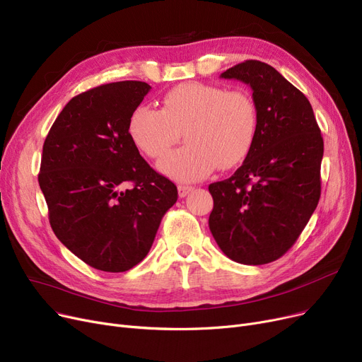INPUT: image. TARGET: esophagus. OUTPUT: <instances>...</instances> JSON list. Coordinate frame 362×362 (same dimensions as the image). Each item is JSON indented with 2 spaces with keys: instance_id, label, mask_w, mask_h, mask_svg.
Masks as SVG:
<instances>
[{
  "instance_id": "34e87169",
  "label": "esophagus",
  "mask_w": 362,
  "mask_h": 362,
  "mask_svg": "<svg viewBox=\"0 0 362 362\" xmlns=\"http://www.w3.org/2000/svg\"><path fill=\"white\" fill-rule=\"evenodd\" d=\"M193 192V187L192 185H178V196L180 197H185L188 193Z\"/></svg>"
}]
</instances>
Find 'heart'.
I'll list each match as a JSON object with an SVG mask.
<instances>
[{
    "instance_id": "obj_1",
    "label": "heart",
    "mask_w": 362,
    "mask_h": 362,
    "mask_svg": "<svg viewBox=\"0 0 362 362\" xmlns=\"http://www.w3.org/2000/svg\"><path fill=\"white\" fill-rule=\"evenodd\" d=\"M181 132L187 146L159 163L165 175L197 181L215 168L231 169L247 158L255 144L256 105L245 91L190 81L166 91L160 110L139 106L128 119L131 141L151 159L165 156Z\"/></svg>"
}]
</instances>
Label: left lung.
Returning a JSON list of instances; mask_svg holds the SVG:
<instances>
[{"label":"left lung","mask_w":362,"mask_h":362,"mask_svg":"<svg viewBox=\"0 0 362 362\" xmlns=\"http://www.w3.org/2000/svg\"><path fill=\"white\" fill-rule=\"evenodd\" d=\"M221 78L250 85L257 134L234 175L209 185V228L230 259L264 265L296 243L317 208L324 141L311 103L272 66L246 60Z\"/></svg>","instance_id":"obj_1"}]
</instances>
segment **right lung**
I'll list each match as a JSON object with an SVG mask.
<instances>
[{"label":"right lung","instance_id":"1","mask_svg":"<svg viewBox=\"0 0 362 362\" xmlns=\"http://www.w3.org/2000/svg\"><path fill=\"white\" fill-rule=\"evenodd\" d=\"M150 88L120 81L81 93L44 141L38 182L49 226L69 250L100 271L140 264L178 199L177 185L141 158L128 135V119Z\"/></svg>","mask_w":362,"mask_h":362}]
</instances>
